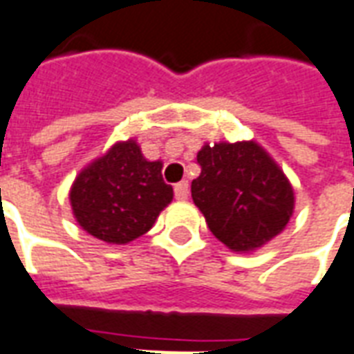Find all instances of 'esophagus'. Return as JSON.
Listing matches in <instances>:
<instances>
[{
	"mask_svg": "<svg viewBox=\"0 0 354 354\" xmlns=\"http://www.w3.org/2000/svg\"><path fill=\"white\" fill-rule=\"evenodd\" d=\"M174 195H176L178 201H185L189 197V184L187 182H180V184L174 185Z\"/></svg>",
	"mask_w": 354,
	"mask_h": 354,
	"instance_id": "obj_1",
	"label": "esophagus"
}]
</instances>
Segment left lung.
Returning a JSON list of instances; mask_svg holds the SVG:
<instances>
[{
    "label": "left lung",
    "mask_w": 354,
    "mask_h": 354,
    "mask_svg": "<svg viewBox=\"0 0 354 354\" xmlns=\"http://www.w3.org/2000/svg\"><path fill=\"white\" fill-rule=\"evenodd\" d=\"M191 197L212 234L230 251L251 253L287 227L295 191L281 167L255 140L204 144Z\"/></svg>",
    "instance_id": "obj_1"
}]
</instances>
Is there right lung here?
I'll list each match as a JSON object with an SVG mask.
<instances>
[{"label":"right lung","mask_w":354,"mask_h":354,"mask_svg":"<svg viewBox=\"0 0 354 354\" xmlns=\"http://www.w3.org/2000/svg\"><path fill=\"white\" fill-rule=\"evenodd\" d=\"M161 169V161L142 156L135 138L112 144L71 185L77 223L97 240L118 245L146 234L174 197Z\"/></svg>","instance_id":"right-lung-1"}]
</instances>
